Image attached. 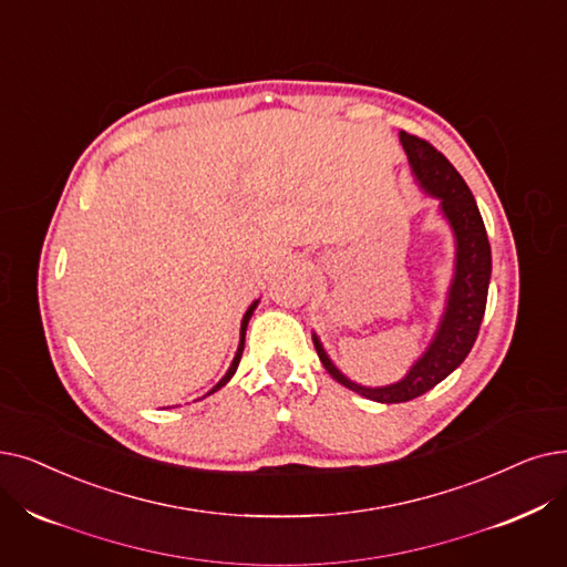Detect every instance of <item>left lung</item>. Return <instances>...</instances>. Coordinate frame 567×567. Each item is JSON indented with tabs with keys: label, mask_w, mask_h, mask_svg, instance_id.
<instances>
[{
	"label": "left lung",
	"mask_w": 567,
	"mask_h": 567,
	"mask_svg": "<svg viewBox=\"0 0 567 567\" xmlns=\"http://www.w3.org/2000/svg\"><path fill=\"white\" fill-rule=\"evenodd\" d=\"M401 143L416 181L440 199V208L456 236V268L440 329L424 357L410 368V373L401 382L380 389L350 382L331 363L319 338L312 336L317 357L324 363L327 373L342 386L378 403L412 401L456 371L477 340L491 280V245L471 187L465 185L452 162L437 153L429 141L401 132Z\"/></svg>",
	"instance_id": "left-lung-1"
}]
</instances>
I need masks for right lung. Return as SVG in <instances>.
<instances>
[{
  "mask_svg": "<svg viewBox=\"0 0 567 567\" xmlns=\"http://www.w3.org/2000/svg\"><path fill=\"white\" fill-rule=\"evenodd\" d=\"M257 303L259 301H255L250 308H248V312H245L243 315V322H240V342H238V352H236V357H234V361H231V368H229V371H227V375L223 378V380H219L208 393H213V391H217L219 386H225L229 380H231V375L236 373V368H238V361H240V357H243V348H245V329H248V322H250V317H252V310L257 308Z\"/></svg>",
  "mask_w": 567,
  "mask_h": 567,
  "instance_id": "obj_1",
  "label": "right lung"
}]
</instances>
